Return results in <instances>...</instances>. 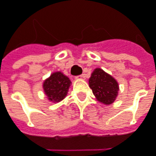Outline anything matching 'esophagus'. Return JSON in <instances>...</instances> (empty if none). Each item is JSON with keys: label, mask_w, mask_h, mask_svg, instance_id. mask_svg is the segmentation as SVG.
<instances>
[{"label": "esophagus", "mask_w": 156, "mask_h": 156, "mask_svg": "<svg viewBox=\"0 0 156 156\" xmlns=\"http://www.w3.org/2000/svg\"><path fill=\"white\" fill-rule=\"evenodd\" d=\"M78 78H85V74H82V75H80V76H78Z\"/></svg>", "instance_id": "esophagus-1"}]
</instances>
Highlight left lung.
I'll return each mask as SVG.
<instances>
[{
  "label": "left lung",
  "mask_w": 156,
  "mask_h": 156,
  "mask_svg": "<svg viewBox=\"0 0 156 156\" xmlns=\"http://www.w3.org/2000/svg\"><path fill=\"white\" fill-rule=\"evenodd\" d=\"M89 84L97 101L105 105L112 104L119 91L118 83L101 68H95L89 79Z\"/></svg>",
  "instance_id": "1"
}]
</instances>
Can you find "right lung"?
<instances>
[{"mask_svg": "<svg viewBox=\"0 0 156 156\" xmlns=\"http://www.w3.org/2000/svg\"><path fill=\"white\" fill-rule=\"evenodd\" d=\"M71 81L62 72H55L43 83V89L47 99L52 102H60L67 96Z\"/></svg>", "mask_w": 156, "mask_h": 156, "instance_id": "obj_1", "label": "right lung"}]
</instances>
